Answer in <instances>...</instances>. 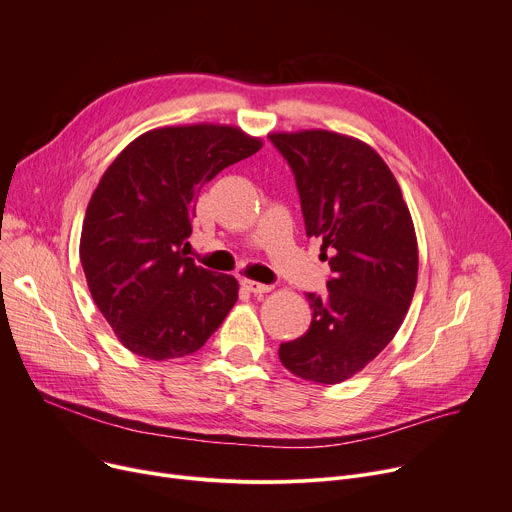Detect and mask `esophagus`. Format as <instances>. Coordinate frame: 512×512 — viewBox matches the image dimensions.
Here are the masks:
<instances>
[{
  "label": "esophagus",
  "instance_id": "34e87169",
  "mask_svg": "<svg viewBox=\"0 0 512 512\" xmlns=\"http://www.w3.org/2000/svg\"><path fill=\"white\" fill-rule=\"evenodd\" d=\"M242 285H244L250 293H254V295H262V293H268L270 289H273L270 285H264V283H258V281H250V279H244Z\"/></svg>",
  "mask_w": 512,
  "mask_h": 512
}]
</instances>
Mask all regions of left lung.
I'll use <instances>...</instances> for the list:
<instances>
[{
  "mask_svg": "<svg viewBox=\"0 0 512 512\" xmlns=\"http://www.w3.org/2000/svg\"><path fill=\"white\" fill-rule=\"evenodd\" d=\"M293 171L306 235L322 242L328 293H306L308 333L281 343L295 376L337 384L393 341L417 285V242L395 175L374 148L326 130L270 134ZM329 256H325V250Z\"/></svg>",
  "mask_w": 512,
  "mask_h": 512,
  "instance_id": "obj_1",
  "label": "left lung"
}]
</instances>
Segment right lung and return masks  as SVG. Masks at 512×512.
Instances as JSON below:
<instances>
[{"mask_svg":"<svg viewBox=\"0 0 512 512\" xmlns=\"http://www.w3.org/2000/svg\"><path fill=\"white\" fill-rule=\"evenodd\" d=\"M262 142L231 126L146 132L103 173L86 206L80 262L97 308L132 353L155 359L198 351L237 302V281L186 254L196 198Z\"/></svg>","mask_w":512,"mask_h":512,"instance_id":"1","label":"right lung"}]
</instances>
